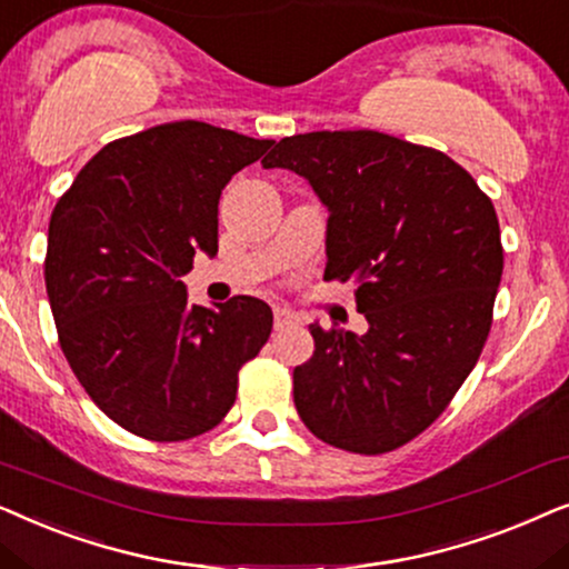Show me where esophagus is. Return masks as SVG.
<instances>
[{"mask_svg":"<svg viewBox=\"0 0 569 569\" xmlns=\"http://www.w3.org/2000/svg\"><path fill=\"white\" fill-rule=\"evenodd\" d=\"M272 320H276V330H283V328H289V325H293L297 315H293L291 309H286V307H276V309H272Z\"/></svg>","mask_w":569,"mask_h":569,"instance_id":"1","label":"esophagus"}]
</instances>
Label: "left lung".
I'll return each instance as SVG.
<instances>
[{
    "label": "left lung",
    "mask_w": 569,
    "mask_h": 569,
    "mask_svg": "<svg viewBox=\"0 0 569 569\" xmlns=\"http://www.w3.org/2000/svg\"><path fill=\"white\" fill-rule=\"evenodd\" d=\"M328 208L325 280H353L369 330L309 325L293 403L332 448L382 456L419 437L471 375L502 280L491 200L435 148L375 130L283 138L262 161Z\"/></svg>",
    "instance_id": "obj_1"
}]
</instances>
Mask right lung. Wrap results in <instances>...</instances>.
<instances>
[{"label":"right lung","mask_w":569,"mask_h":569,"mask_svg":"<svg viewBox=\"0 0 569 569\" xmlns=\"http://www.w3.org/2000/svg\"><path fill=\"white\" fill-rule=\"evenodd\" d=\"M272 140L169 121L82 166L49 223L43 276L59 346L90 400L132 435L181 442L218 427L272 312L233 297L187 301L197 249L218 252V200Z\"/></svg>","instance_id":"obj_1"}]
</instances>
